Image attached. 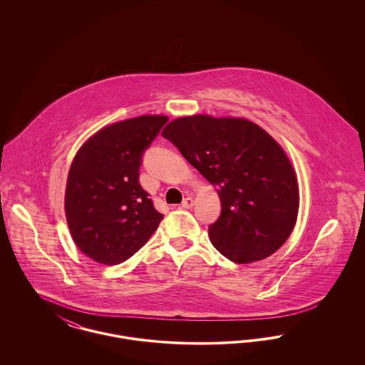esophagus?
Listing matches in <instances>:
<instances>
[{"label": "esophagus", "instance_id": "1", "mask_svg": "<svg viewBox=\"0 0 365 365\" xmlns=\"http://www.w3.org/2000/svg\"><path fill=\"white\" fill-rule=\"evenodd\" d=\"M182 207L186 209L192 208V207H194V201H192V198H191V197L185 198V200H183V202H182Z\"/></svg>", "mask_w": 365, "mask_h": 365}]
</instances>
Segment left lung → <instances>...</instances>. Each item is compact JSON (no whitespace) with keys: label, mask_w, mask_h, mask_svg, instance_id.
<instances>
[{"label":"left lung","mask_w":365,"mask_h":365,"mask_svg":"<svg viewBox=\"0 0 365 365\" xmlns=\"http://www.w3.org/2000/svg\"><path fill=\"white\" fill-rule=\"evenodd\" d=\"M161 135L217 187L222 213L208 228L217 252L250 264L287 241L299 208L298 180L286 152L264 128L243 118L192 115L168 123Z\"/></svg>","instance_id":"left-lung-1"}]
</instances>
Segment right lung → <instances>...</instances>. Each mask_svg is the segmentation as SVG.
<instances>
[{"label": "right lung", "mask_w": 365, "mask_h": 365, "mask_svg": "<svg viewBox=\"0 0 365 365\" xmlns=\"http://www.w3.org/2000/svg\"><path fill=\"white\" fill-rule=\"evenodd\" d=\"M167 120L143 115L112 123L73 157L64 210L73 242L91 260L116 265L130 259L163 220L139 185V165Z\"/></svg>", "instance_id": "right-lung-1"}]
</instances>
